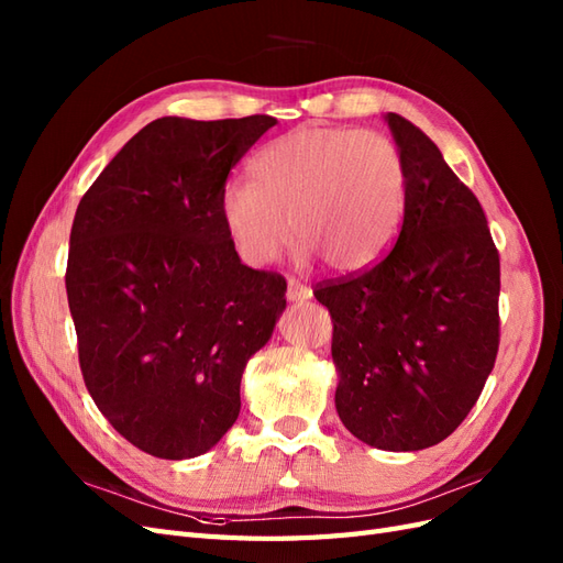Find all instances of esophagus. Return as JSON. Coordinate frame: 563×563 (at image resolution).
I'll list each match as a JSON object with an SVG mask.
<instances>
[{
	"mask_svg": "<svg viewBox=\"0 0 563 563\" xmlns=\"http://www.w3.org/2000/svg\"><path fill=\"white\" fill-rule=\"evenodd\" d=\"M312 298V288H308V286H302V284H298V282H288V286H286V300L288 302H305V300H310Z\"/></svg>",
	"mask_w": 563,
	"mask_h": 563,
	"instance_id": "34e87169",
	"label": "esophagus"
}]
</instances>
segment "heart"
Returning a JSON list of instances; mask_svg holds the SVG:
<instances>
[{"label":"heart","instance_id":"1","mask_svg":"<svg viewBox=\"0 0 563 563\" xmlns=\"http://www.w3.org/2000/svg\"><path fill=\"white\" fill-rule=\"evenodd\" d=\"M253 180H230L218 213L249 265L275 263L300 240L302 265L327 261L340 275L376 265L397 240L406 203L399 147L368 129L305 124L267 143Z\"/></svg>","mask_w":563,"mask_h":563}]
</instances>
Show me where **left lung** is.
Here are the masks:
<instances>
[{
	"label": "left lung",
	"mask_w": 563,
	"mask_h": 563,
	"mask_svg": "<svg viewBox=\"0 0 563 563\" xmlns=\"http://www.w3.org/2000/svg\"><path fill=\"white\" fill-rule=\"evenodd\" d=\"M385 122L406 168L397 244L314 296L333 319L340 420L373 449L422 451L467 418L496 364L500 258L439 147L395 112Z\"/></svg>",
	"instance_id": "obj_1"
}]
</instances>
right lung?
Segmentation results:
<instances>
[{
    "instance_id": "obj_1",
    "label": "right lung",
    "mask_w": 563,
    "mask_h": 563,
    "mask_svg": "<svg viewBox=\"0 0 563 563\" xmlns=\"http://www.w3.org/2000/svg\"><path fill=\"white\" fill-rule=\"evenodd\" d=\"M275 124L155 119L77 207L65 288L81 376L112 428L155 457L223 439L246 362L286 308V282L242 265L218 213L230 168Z\"/></svg>"
}]
</instances>
